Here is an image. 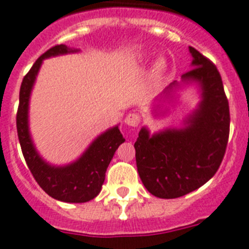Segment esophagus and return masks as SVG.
<instances>
[{
    "label": "esophagus",
    "instance_id": "obj_1",
    "mask_svg": "<svg viewBox=\"0 0 249 249\" xmlns=\"http://www.w3.org/2000/svg\"><path fill=\"white\" fill-rule=\"evenodd\" d=\"M124 122H125V124L129 125V126L135 127L139 125L140 116L138 115V114H135V112H130V114H127Z\"/></svg>",
    "mask_w": 249,
    "mask_h": 249
}]
</instances>
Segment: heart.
I'll list each match as a JSON object with an SVG mask.
<instances>
[{
    "label": "heart",
    "mask_w": 249,
    "mask_h": 249,
    "mask_svg": "<svg viewBox=\"0 0 249 249\" xmlns=\"http://www.w3.org/2000/svg\"><path fill=\"white\" fill-rule=\"evenodd\" d=\"M166 72V61L164 59H159L155 61L153 70H151V76L154 80H160Z\"/></svg>",
    "instance_id": "1"
}]
</instances>
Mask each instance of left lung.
Returning <instances> with one entry per match:
<instances>
[{"label": "left lung", "instance_id": "left-lung-1", "mask_svg": "<svg viewBox=\"0 0 249 249\" xmlns=\"http://www.w3.org/2000/svg\"><path fill=\"white\" fill-rule=\"evenodd\" d=\"M192 69L181 75V83L170 84L161 98L183 84L200 89L199 105L180 129H165L150 135L145 126L139 131L135 158L138 173L149 193L173 199L205 184L217 173L226 153L229 137V105L215 65L194 47Z\"/></svg>", "mask_w": 249, "mask_h": 249}]
</instances>
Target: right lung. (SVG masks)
<instances>
[{
    "label": "right lung",
    "instance_id": "right-lung-1",
    "mask_svg": "<svg viewBox=\"0 0 249 249\" xmlns=\"http://www.w3.org/2000/svg\"><path fill=\"white\" fill-rule=\"evenodd\" d=\"M71 53H77V50L66 45H56L32 65L21 84L16 125L23 158L38 185L53 199L66 203H85L100 193L107 166L116 149L125 142L118 125L99 135L77 160L62 166L51 165L40 157L29 129L30 96L42 61L47 57Z\"/></svg>",
    "mask_w": 249,
    "mask_h": 249
}]
</instances>
